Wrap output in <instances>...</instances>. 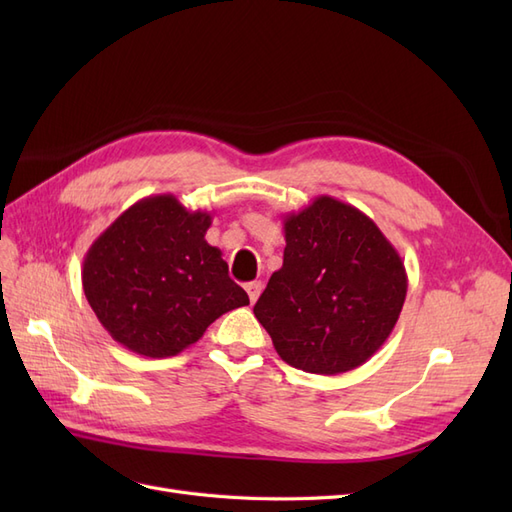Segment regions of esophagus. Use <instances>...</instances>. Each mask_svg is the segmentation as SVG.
Listing matches in <instances>:
<instances>
[{
  "mask_svg": "<svg viewBox=\"0 0 512 512\" xmlns=\"http://www.w3.org/2000/svg\"><path fill=\"white\" fill-rule=\"evenodd\" d=\"M245 290H247V297H250V301L256 303L258 297H260V292H262V282H250L245 286Z\"/></svg>",
  "mask_w": 512,
  "mask_h": 512,
  "instance_id": "obj_1",
  "label": "esophagus"
}]
</instances>
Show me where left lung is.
I'll use <instances>...</instances> for the list:
<instances>
[{
    "mask_svg": "<svg viewBox=\"0 0 512 512\" xmlns=\"http://www.w3.org/2000/svg\"><path fill=\"white\" fill-rule=\"evenodd\" d=\"M284 265L254 305L282 361L337 376L374 356L408 292L404 260L376 222L333 196L284 215Z\"/></svg>",
    "mask_w": 512,
    "mask_h": 512,
    "instance_id": "1",
    "label": "left lung"
}]
</instances>
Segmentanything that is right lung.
<instances>
[{
    "instance_id": "obj_1",
    "label": "right lung",
    "mask_w": 512,
    "mask_h": 512,
    "mask_svg": "<svg viewBox=\"0 0 512 512\" xmlns=\"http://www.w3.org/2000/svg\"><path fill=\"white\" fill-rule=\"evenodd\" d=\"M209 211L156 194L128 207L91 243L83 290L102 327L128 350L164 359L196 344L222 314L250 305L205 235Z\"/></svg>"
}]
</instances>
